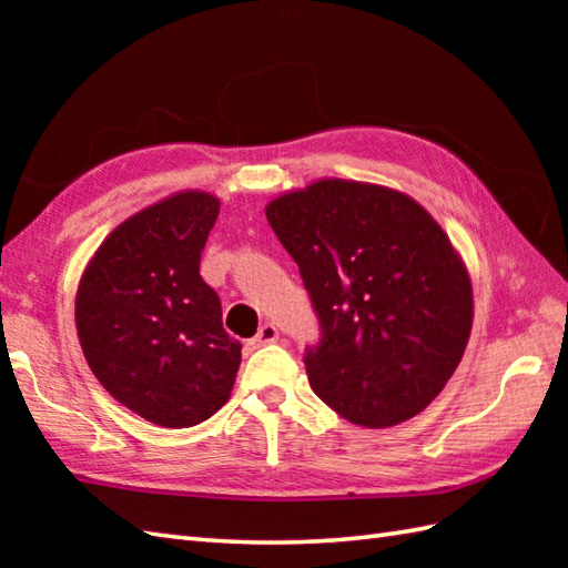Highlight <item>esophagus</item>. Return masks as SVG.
I'll use <instances>...</instances> for the list:
<instances>
[{
  "label": "esophagus",
  "mask_w": 568,
  "mask_h": 568,
  "mask_svg": "<svg viewBox=\"0 0 568 568\" xmlns=\"http://www.w3.org/2000/svg\"><path fill=\"white\" fill-rule=\"evenodd\" d=\"M277 339H281V336H277V329L273 327V324H263V327L258 329V334L251 339V346L253 348L268 346V344H275Z\"/></svg>",
  "instance_id": "esophagus-1"
}]
</instances>
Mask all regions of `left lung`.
<instances>
[{
    "instance_id": "1",
    "label": "left lung",
    "mask_w": 568,
    "mask_h": 568,
    "mask_svg": "<svg viewBox=\"0 0 568 568\" xmlns=\"http://www.w3.org/2000/svg\"><path fill=\"white\" fill-rule=\"evenodd\" d=\"M322 322L310 385L358 427L422 413L462 361L474 287L437 220L400 190L320 178L265 204Z\"/></svg>"
}]
</instances>
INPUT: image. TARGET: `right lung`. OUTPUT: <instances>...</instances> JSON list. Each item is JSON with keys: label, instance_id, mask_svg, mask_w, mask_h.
<instances>
[{"label": "right lung", "instance_id": "1", "mask_svg": "<svg viewBox=\"0 0 568 568\" xmlns=\"http://www.w3.org/2000/svg\"><path fill=\"white\" fill-rule=\"evenodd\" d=\"M216 214L212 192H173L114 226L78 283L84 361L116 403L159 427L200 425L236 381L241 344L200 275Z\"/></svg>", "mask_w": 568, "mask_h": 568}]
</instances>
